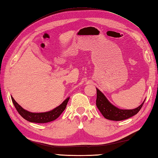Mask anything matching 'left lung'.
Masks as SVG:
<instances>
[{"label":"left lung","instance_id":"obj_1","mask_svg":"<svg viewBox=\"0 0 158 158\" xmlns=\"http://www.w3.org/2000/svg\"><path fill=\"white\" fill-rule=\"evenodd\" d=\"M96 106L102 115L109 120L122 121L130 118L139 113L145 102L144 101L141 105L135 109H119L110 103L105 95L98 89H96Z\"/></svg>","mask_w":158,"mask_h":158}]
</instances>
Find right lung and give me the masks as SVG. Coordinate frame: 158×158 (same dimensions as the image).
Returning a JSON list of instances; mask_svg holds the SVG:
<instances>
[{"label":"right lung","mask_w":158,"mask_h":158,"mask_svg":"<svg viewBox=\"0 0 158 158\" xmlns=\"http://www.w3.org/2000/svg\"><path fill=\"white\" fill-rule=\"evenodd\" d=\"M11 100L16 110H18L19 115H21L23 118H24L26 120L30 122L43 123L52 122V121L58 118L66 109L69 98H66L61 105L58 106V107H56V109H53L51 111L39 113L29 112L28 110L23 109L21 106L18 105L15 100L13 99V97H11Z\"/></svg>","instance_id":"obj_1"}]
</instances>
